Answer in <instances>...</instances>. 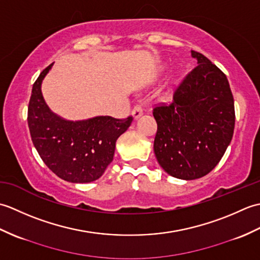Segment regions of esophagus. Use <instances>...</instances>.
<instances>
[{"label":"esophagus","instance_id":"1","mask_svg":"<svg viewBox=\"0 0 260 260\" xmlns=\"http://www.w3.org/2000/svg\"><path fill=\"white\" fill-rule=\"evenodd\" d=\"M132 115H133L134 119H137L141 117V116L143 115V107L141 106V105H136L133 109V112H132Z\"/></svg>","mask_w":260,"mask_h":260}]
</instances>
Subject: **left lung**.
<instances>
[{
	"instance_id": "left-lung-1",
	"label": "left lung",
	"mask_w": 260,
	"mask_h": 260,
	"mask_svg": "<svg viewBox=\"0 0 260 260\" xmlns=\"http://www.w3.org/2000/svg\"><path fill=\"white\" fill-rule=\"evenodd\" d=\"M191 56L198 66L176 88L173 101L153 109L157 162L171 176L186 181L211 172L235 128V103L227 77L202 53L192 50Z\"/></svg>"
}]
</instances>
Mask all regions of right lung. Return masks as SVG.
Returning <instances> with one entry per match:
<instances>
[{"instance_id": "1", "label": "right lung", "mask_w": 260, "mask_h": 260, "mask_svg": "<svg viewBox=\"0 0 260 260\" xmlns=\"http://www.w3.org/2000/svg\"><path fill=\"white\" fill-rule=\"evenodd\" d=\"M52 64L42 71L32 87L27 125L33 145L42 161L60 179L89 183L101 178L113 161L116 141L131 126L133 117L96 116L74 121L54 114L41 91L42 81Z\"/></svg>"}]
</instances>
